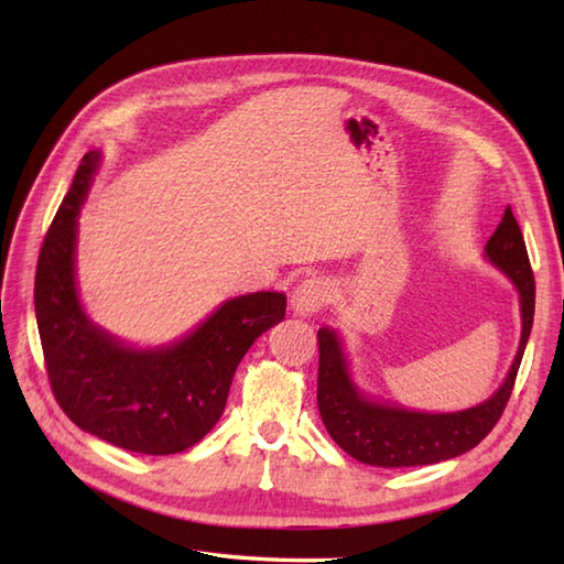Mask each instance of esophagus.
<instances>
[{"label":"esophagus","instance_id":"1","mask_svg":"<svg viewBox=\"0 0 564 564\" xmlns=\"http://www.w3.org/2000/svg\"><path fill=\"white\" fill-rule=\"evenodd\" d=\"M327 303H332V285L325 279H317V275L297 285L291 297V305L297 315L319 313Z\"/></svg>","mask_w":564,"mask_h":564}]
</instances>
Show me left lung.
I'll list each match as a JSON object with an SVG mask.
<instances>
[{"mask_svg": "<svg viewBox=\"0 0 564 564\" xmlns=\"http://www.w3.org/2000/svg\"><path fill=\"white\" fill-rule=\"evenodd\" d=\"M485 251L487 259L509 275L521 295V344L505 386L482 404L453 414H426L368 400L354 386L337 334L327 327L317 332L319 416L329 436L351 458L378 467H412L448 460L475 448L505 414L525 341L531 337L535 310V281L529 251L511 206H507L495 235L487 239Z\"/></svg>", "mask_w": 564, "mask_h": 564, "instance_id": "obj_1", "label": "left lung"}]
</instances>
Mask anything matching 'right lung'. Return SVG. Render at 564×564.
<instances>
[{
    "instance_id": "right-lung-1",
    "label": "right lung",
    "mask_w": 564,
    "mask_h": 564,
    "mask_svg": "<svg viewBox=\"0 0 564 564\" xmlns=\"http://www.w3.org/2000/svg\"><path fill=\"white\" fill-rule=\"evenodd\" d=\"M97 166L99 152L84 154L35 267V319L47 380L82 431L135 453H182L218 424L239 361L283 319L285 295L232 297L164 349H130L91 325L77 297L75 242L77 215Z\"/></svg>"
}]
</instances>
